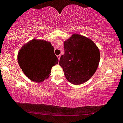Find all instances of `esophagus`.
<instances>
[{"instance_id":"1","label":"esophagus","mask_w":123,"mask_h":123,"mask_svg":"<svg viewBox=\"0 0 123 123\" xmlns=\"http://www.w3.org/2000/svg\"><path fill=\"white\" fill-rule=\"evenodd\" d=\"M60 56H61V55H57V57H58V59L59 60H60Z\"/></svg>"}]
</instances>
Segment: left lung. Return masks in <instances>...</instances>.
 I'll return each instance as SVG.
<instances>
[{
    "instance_id": "left-lung-1",
    "label": "left lung",
    "mask_w": 123,
    "mask_h": 123,
    "mask_svg": "<svg viewBox=\"0 0 123 123\" xmlns=\"http://www.w3.org/2000/svg\"><path fill=\"white\" fill-rule=\"evenodd\" d=\"M65 53L61 55L59 65L65 77L74 85L84 83L96 71L100 52L93 41L85 37L74 34L64 42Z\"/></svg>"
}]
</instances>
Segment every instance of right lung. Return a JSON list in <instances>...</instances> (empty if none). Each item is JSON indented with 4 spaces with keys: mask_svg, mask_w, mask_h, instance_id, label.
<instances>
[{
    "mask_svg": "<svg viewBox=\"0 0 123 123\" xmlns=\"http://www.w3.org/2000/svg\"><path fill=\"white\" fill-rule=\"evenodd\" d=\"M19 66L30 80L43 82L50 76L51 68L58 59L49 42L33 39L23 46L18 55Z\"/></svg>",
    "mask_w": 123,
    "mask_h": 123,
    "instance_id": "1",
    "label": "right lung"
}]
</instances>
